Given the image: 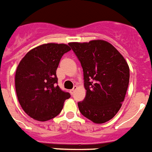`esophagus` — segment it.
<instances>
[{"instance_id": "34e87169", "label": "esophagus", "mask_w": 152, "mask_h": 152, "mask_svg": "<svg viewBox=\"0 0 152 152\" xmlns=\"http://www.w3.org/2000/svg\"><path fill=\"white\" fill-rule=\"evenodd\" d=\"M76 88H77V87H76V86H74L73 89H72V90H70V94H73L74 92H75V91H76Z\"/></svg>"}]
</instances>
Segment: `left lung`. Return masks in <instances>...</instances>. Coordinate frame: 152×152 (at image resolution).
<instances>
[{
  "label": "left lung",
  "instance_id": "obj_1",
  "mask_svg": "<svg viewBox=\"0 0 152 152\" xmlns=\"http://www.w3.org/2000/svg\"><path fill=\"white\" fill-rule=\"evenodd\" d=\"M83 71L86 97L78 102L81 114L104 123L119 112L129 80L127 62L110 43L102 40L69 43Z\"/></svg>",
  "mask_w": 152,
  "mask_h": 152
}]
</instances>
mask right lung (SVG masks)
Wrapping results in <instances>:
<instances>
[{
	"mask_svg": "<svg viewBox=\"0 0 152 152\" xmlns=\"http://www.w3.org/2000/svg\"><path fill=\"white\" fill-rule=\"evenodd\" d=\"M71 48L65 44H42L30 50L15 72V91L21 107L38 121L55 118L70 94L57 85L56 70L61 57Z\"/></svg>",
	"mask_w": 152,
	"mask_h": 152,
	"instance_id": "obj_1",
	"label": "right lung"
}]
</instances>
